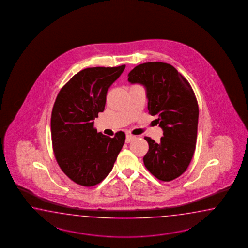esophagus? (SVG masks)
I'll return each instance as SVG.
<instances>
[{"label": "esophagus", "instance_id": "1", "mask_svg": "<svg viewBox=\"0 0 248 248\" xmlns=\"http://www.w3.org/2000/svg\"><path fill=\"white\" fill-rule=\"evenodd\" d=\"M135 138L134 136H132V135H126V143H128V142H131L132 140Z\"/></svg>", "mask_w": 248, "mask_h": 248}]
</instances>
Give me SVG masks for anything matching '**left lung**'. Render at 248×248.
Segmentation results:
<instances>
[{
	"instance_id": "obj_1",
	"label": "left lung",
	"mask_w": 248,
	"mask_h": 248,
	"mask_svg": "<svg viewBox=\"0 0 248 248\" xmlns=\"http://www.w3.org/2000/svg\"><path fill=\"white\" fill-rule=\"evenodd\" d=\"M128 81L145 87L149 113L157 117L163 130L160 142L144 137L149 144L145 168L160 181L179 177L190 165L197 141L199 106L191 86L174 66L162 62L137 65Z\"/></svg>"
}]
</instances>
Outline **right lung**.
Segmentation results:
<instances>
[{"instance_id":"add662e5","label":"right lung","mask_w":248,"mask_h":248,"mask_svg":"<svg viewBox=\"0 0 248 248\" xmlns=\"http://www.w3.org/2000/svg\"><path fill=\"white\" fill-rule=\"evenodd\" d=\"M126 67H90L75 74L59 91L51 113V139L60 169L77 185H98L110 174L125 142L124 132L113 138L94 127L105 110L106 94Z\"/></svg>"}]
</instances>
